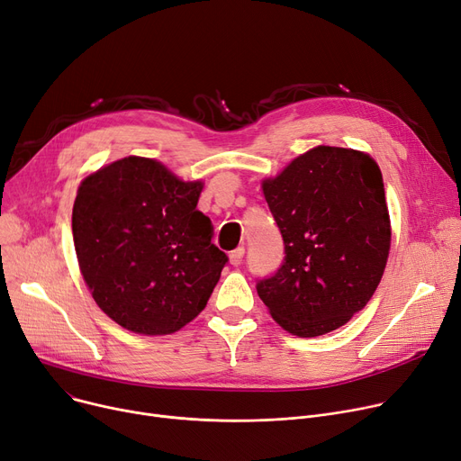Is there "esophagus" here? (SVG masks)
I'll list each match as a JSON object with an SVG mask.
<instances>
[{"instance_id":"esophagus-1","label":"esophagus","mask_w":461,"mask_h":461,"mask_svg":"<svg viewBox=\"0 0 461 461\" xmlns=\"http://www.w3.org/2000/svg\"><path fill=\"white\" fill-rule=\"evenodd\" d=\"M243 255H246V249H243V248H236L234 251H230V255H229L230 264L232 266H240L241 260H243Z\"/></svg>"}]
</instances>
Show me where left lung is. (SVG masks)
I'll return each mask as SVG.
<instances>
[{"mask_svg": "<svg viewBox=\"0 0 461 461\" xmlns=\"http://www.w3.org/2000/svg\"><path fill=\"white\" fill-rule=\"evenodd\" d=\"M264 197L285 241V260L257 292L297 337H320L370 302L391 248L382 171L363 152L316 147L276 178Z\"/></svg>", "mask_w": 461, "mask_h": 461, "instance_id": "left-lung-1", "label": "left lung"}]
</instances>
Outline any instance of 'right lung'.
<instances>
[{
	"mask_svg": "<svg viewBox=\"0 0 461 461\" xmlns=\"http://www.w3.org/2000/svg\"><path fill=\"white\" fill-rule=\"evenodd\" d=\"M201 189L138 156L81 182L72 210L81 276L124 330L169 335L206 307L229 257L197 210Z\"/></svg>",
	"mask_w": 461,
	"mask_h": 461,
	"instance_id": "1",
	"label": "right lung"
}]
</instances>
